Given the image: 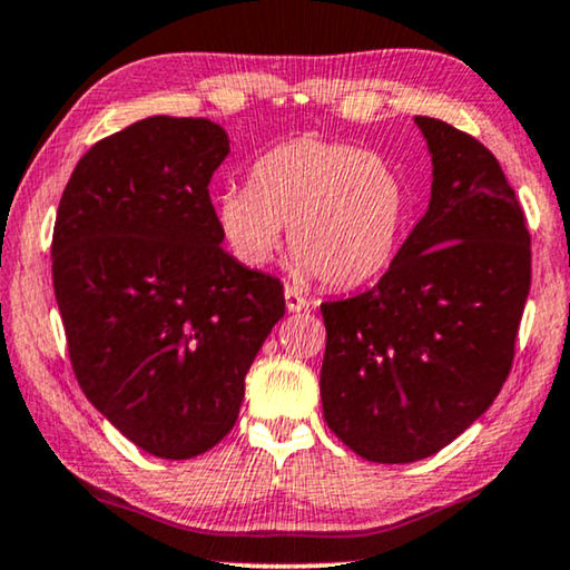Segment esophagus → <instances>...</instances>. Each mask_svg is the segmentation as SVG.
<instances>
[{
  "label": "esophagus",
  "mask_w": 570,
  "mask_h": 570,
  "mask_svg": "<svg viewBox=\"0 0 570 570\" xmlns=\"http://www.w3.org/2000/svg\"><path fill=\"white\" fill-rule=\"evenodd\" d=\"M285 305L291 313H298L303 308H308V301H305L298 291H293V287H285Z\"/></svg>",
  "instance_id": "obj_1"
}]
</instances>
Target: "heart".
I'll return each instance as SVG.
<instances>
[{
    "label": "heart",
    "instance_id": "b5f03b06",
    "mask_svg": "<svg viewBox=\"0 0 570 570\" xmlns=\"http://www.w3.org/2000/svg\"><path fill=\"white\" fill-rule=\"evenodd\" d=\"M409 218V187L391 161L350 144L301 136L269 148L249 187L216 197L220 238L238 265L275 257L287 226L298 277L350 291L393 265Z\"/></svg>",
    "mask_w": 570,
    "mask_h": 570
}]
</instances>
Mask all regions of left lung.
<instances>
[{
  "mask_svg": "<svg viewBox=\"0 0 570 570\" xmlns=\"http://www.w3.org/2000/svg\"><path fill=\"white\" fill-rule=\"evenodd\" d=\"M432 156L424 218L367 293L321 305L324 419L370 463H416L504 385L530 295V230L489 148L416 115Z\"/></svg>",
  "mask_w": 570,
  "mask_h": 570,
  "instance_id": "8db88e82",
  "label": "left lung"
}]
</instances>
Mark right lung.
<instances>
[{
    "instance_id": "right-lung-1",
    "label": "right lung",
    "mask_w": 570,
    "mask_h": 570,
    "mask_svg": "<svg viewBox=\"0 0 570 570\" xmlns=\"http://www.w3.org/2000/svg\"><path fill=\"white\" fill-rule=\"evenodd\" d=\"M205 118L154 115L81 156L53 228V291L81 391L164 460L234 429L244 377L285 316L277 277L224 249L208 185L230 151Z\"/></svg>"
}]
</instances>
